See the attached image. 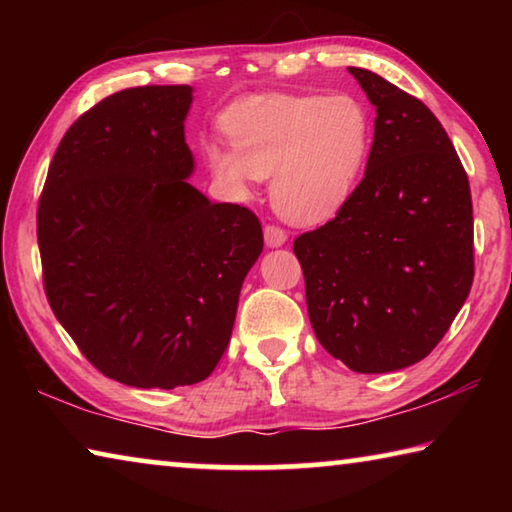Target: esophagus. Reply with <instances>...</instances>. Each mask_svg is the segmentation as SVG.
Segmentation results:
<instances>
[{
	"label": "esophagus",
	"instance_id": "34e87169",
	"mask_svg": "<svg viewBox=\"0 0 512 512\" xmlns=\"http://www.w3.org/2000/svg\"><path fill=\"white\" fill-rule=\"evenodd\" d=\"M287 230H282L280 225H266L264 228V241L268 248H280L287 244Z\"/></svg>",
	"mask_w": 512,
	"mask_h": 512
}]
</instances>
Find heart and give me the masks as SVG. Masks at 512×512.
Returning a JSON list of instances; mask_svg holds the SVG:
<instances>
[{"label": "heart", "instance_id": "heart-1", "mask_svg": "<svg viewBox=\"0 0 512 512\" xmlns=\"http://www.w3.org/2000/svg\"><path fill=\"white\" fill-rule=\"evenodd\" d=\"M230 149L205 144L216 183L246 194L255 178L271 179V198L284 219L320 223L339 214L366 171L375 124L350 94H253L223 112Z\"/></svg>", "mask_w": 512, "mask_h": 512}]
</instances>
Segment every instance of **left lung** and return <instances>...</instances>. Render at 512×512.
I'll use <instances>...</instances> for the list:
<instances>
[{
    "instance_id": "1",
    "label": "left lung",
    "mask_w": 512,
    "mask_h": 512,
    "mask_svg": "<svg viewBox=\"0 0 512 512\" xmlns=\"http://www.w3.org/2000/svg\"><path fill=\"white\" fill-rule=\"evenodd\" d=\"M375 117L361 183L343 210L293 241L320 345L354 372H393L436 348L474 280L467 173L420 99L348 67Z\"/></svg>"
}]
</instances>
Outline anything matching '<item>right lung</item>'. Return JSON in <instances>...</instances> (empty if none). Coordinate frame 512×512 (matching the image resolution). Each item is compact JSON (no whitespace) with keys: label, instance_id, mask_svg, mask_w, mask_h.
<instances>
[{"label":"right lung","instance_id":"add662e5","mask_svg":"<svg viewBox=\"0 0 512 512\" xmlns=\"http://www.w3.org/2000/svg\"><path fill=\"white\" fill-rule=\"evenodd\" d=\"M189 106V85L99 101L60 140L38 205L51 311L94 368L135 388L212 375L264 248L248 207L187 183Z\"/></svg>","mask_w":512,"mask_h":512}]
</instances>
